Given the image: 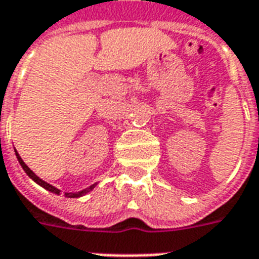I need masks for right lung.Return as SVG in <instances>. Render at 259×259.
I'll use <instances>...</instances> for the list:
<instances>
[{"instance_id":"add662e5","label":"right lung","mask_w":259,"mask_h":259,"mask_svg":"<svg viewBox=\"0 0 259 259\" xmlns=\"http://www.w3.org/2000/svg\"><path fill=\"white\" fill-rule=\"evenodd\" d=\"M16 156H17V160H18V162H20V165L22 166V169L25 170L26 175H28V176H29L30 179H32V180L34 181V183H37L38 185H41L42 188H46L47 191H50V192L56 193V195H60V189H58V188H56V187H54V185L48 184L47 181L41 180L40 177L36 176V175H34V173L29 169V166L26 165L25 162L22 161V158L20 157V154L17 153V150H16ZM95 185H97V184L90 185L89 188L83 189V191H79V192H66V193H64V196H66V197H80V196H83V195H86V193L91 192V191H93V189L95 188Z\"/></svg>"}]
</instances>
